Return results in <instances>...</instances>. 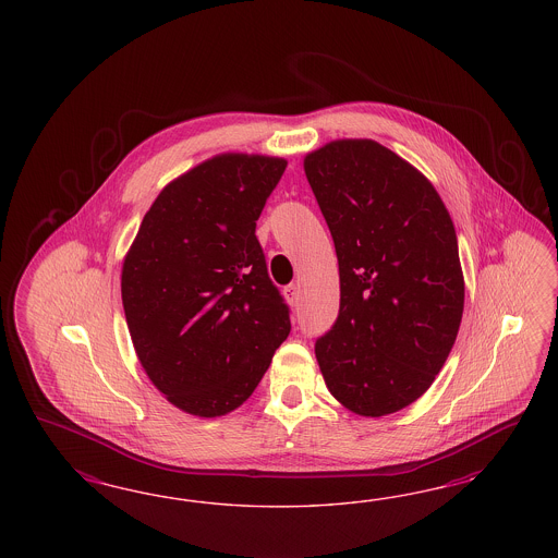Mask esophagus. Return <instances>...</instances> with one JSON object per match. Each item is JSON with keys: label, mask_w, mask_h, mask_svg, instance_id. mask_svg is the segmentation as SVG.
Returning <instances> with one entry per match:
<instances>
[{"label": "esophagus", "mask_w": 558, "mask_h": 558, "mask_svg": "<svg viewBox=\"0 0 558 558\" xmlns=\"http://www.w3.org/2000/svg\"><path fill=\"white\" fill-rule=\"evenodd\" d=\"M284 296H287L288 303L292 304V306H296L299 301H301V288L299 284H288L284 288Z\"/></svg>", "instance_id": "obj_1"}]
</instances>
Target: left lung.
<instances>
[{
	"label": "left lung",
	"mask_w": 558,
	"mask_h": 558,
	"mask_svg": "<svg viewBox=\"0 0 558 558\" xmlns=\"http://www.w3.org/2000/svg\"><path fill=\"white\" fill-rule=\"evenodd\" d=\"M304 173L339 264L338 319L315 343L325 385L357 415H389L432 387L457 341L454 225L427 178L368 138L306 155Z\"/></svg>",
	"instance_id": "8db88e82"
}]
</instances>
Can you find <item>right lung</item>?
<instances>
[{"label": "right lung", "mask_w": 558, "mask_h": 558, "mask_svg": "<svg viewBox=\"0 0 558 558\" xmlns=\"http://www.w3.org/2000/svg\"><path fill=\"white\" fill-rule=\"evenodd\" d=\"M287 161L225 153L161 190L122 266L141 366L169 403L219 417L250 399L290 333L255 236Z\"/></svg>", "instance_id": "1"}]
</instances>
